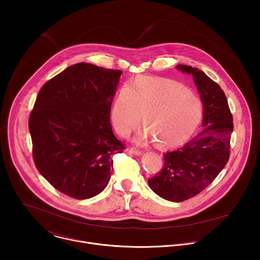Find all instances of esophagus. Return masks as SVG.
I'll list each match as a JSON object with an SVG mask.
<instances>
[{"label":"esophagus","mask_w":260,"mask_h":260,"mask_svg":"<svg viewBox=\"0 0 260 260\" xmlns=\"http://www.w3.org/2000/svg\"><path fill=\"white\" fill-rule=\"evenodd\" d=\"M129 152H130L131 154H133V155H137V156H140V155H142V152H141V151H139L138 149L136 148H130Z\"/></svg>","instance_id":"34e87169"}]
</instances>
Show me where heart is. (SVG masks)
<instances>
[{"label": "heart", "instance_id": "obj_1", "mask_svg": "<svg viewBox=\"0 0 260 260\" xmlns=\"http://www.w3.org/2000/svg\"><path fill=\"white\" fill-rule=\"evenodd\" d=\"M203 113L201 100L181 84L166 79L141 78L118 92L111 120L126 137L143 126L162 147L177 146L194 133Z\"/></svg>", "mask_w": 260, "mask_h": 260}]
</instances>
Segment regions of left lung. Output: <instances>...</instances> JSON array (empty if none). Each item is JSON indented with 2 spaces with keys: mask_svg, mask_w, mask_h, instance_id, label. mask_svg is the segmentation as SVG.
Here are the masks:
<instances>
[{
  "mask_svg": "<svg viewBox=\"0 0 260 260\" xmlns=\"http://www.w3.org/2000/svg\"><path fill=\"white\" fill-rule=\"evenodd\" d=\"M177 69L193 77L203 104L204 128L184 146L163 154L164 166L148 184L160 197L182 202L203 191L225 167L233 119L217 83L197 68L177 65Z\"/></svg>",
  "mask_w": 260,
  "mask_h": 260,
  "instance_id": "obj_1",
  "label": "left lung"
}]
</instances>
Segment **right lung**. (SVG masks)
<instances>
[{
    "label": "right lung",
    "instance_id": "right-lung-1",
    "mask_svg": "<svg viewBox=\"0 0 260 260\" xmlns=\"http://www.w3.org/2000/svg\"><path fill=\"white\" fill-rule=\"evenodd\" d=\"M121 74L89 63L72 65L44 84L31 112L35 165L51 185L75 199L101 193L113 156L125 149L110 123Z\"/></svg>",
    "mask_w": 260,
    "mask_h": 260
}]
</instances>
